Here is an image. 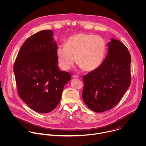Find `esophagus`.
Masks as SVG:
<instances>
[{
    "instance_id": "esophagus-1",
    "label": "esophagus",
    "mask_w": 146,
    "mask_h": 146,
    "mask_svg": "<svg viewBox=\"0 0 146 146\" xmlns=\"http://www.w3.org/2000/svg\"><path fill=\"white\" fill-rule=\"evenodd\" d=\"M73 78H79V76H77V75L74 74V75H73Z\"/></svg>"
}]
</instances>
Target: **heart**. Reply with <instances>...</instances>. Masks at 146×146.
<instances>
[{
  "mask_svg": "<svg viewBox=\"0 0 146 146\" xmlns=\"http://www.w3.org/2000/svg\"><path fill=\"white\" fill-rule=\"evenodd\" d=\"M106 51V41L100 36L78 33L68 38L66 46H59L56 53L59 66L63 70H69L77 59L82 69L92 72L102 64Z\"/></svg>",
  "mask_w": 146,
  "mask_h": 146,
  "instance_id": "obj_1",
  "label": "heart"
}]
</instances>
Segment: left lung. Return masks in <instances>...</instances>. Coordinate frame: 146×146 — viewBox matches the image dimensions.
I'll list each match as a JSON object with an SVG mask.
<instances>
[{
  "label": "left lung",
  "mask_w": 146,
  "mask_h": 146,
  "mask_svg": "<svg viewBox=\"0 0 146 146\" xmlns=\"http://www.w3.org/2000/svg\"><path fill=\"white\" fill-rule=\"evenodd\" d=\"M108 46L107 56L100 66L83 76L82 99L96 113L114 108L131 82V58L127 47L114 38H111Z\"/></svg>",
  "instance_id": "1"
}]
</instances>
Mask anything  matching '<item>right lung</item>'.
<instances>
[{
  "instance_id": "obj_1",
  "label": "right lung",
  "mask_w": 146,
  "mask_h": 146,
  "mask_svg": "<svg viewBox=\"0 0 146 146\" xmlns=\"http://www.w3.org/2000/svg\"><path fill=\"white\" fill-rule=\"evenodd\" d=\"M57 44L51 30L29 37L14 65L19 96L33 110L47 113L58 105L71 74L58 67Z\"/></svg>"
}]
</instances>
